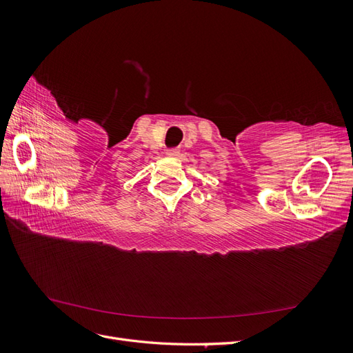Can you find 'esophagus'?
Instances as JSON below:
<instances>
[{
	"mask_svg": "<svg viewBox=\"0 0 353 353\" xmlns=\"http://www.w3.org/2000/svg\"><path fill=\"white\" fill-rule=\"evenodd\" d=\"M168 154L169 156H176L178 154V148H170V150H168Z\"/></svg>",
	"mask_w": 353,
	"mask_h": 353,
	"instance_id": "1",
	"label": "esophagus"
}]
</instances>
